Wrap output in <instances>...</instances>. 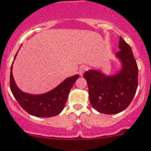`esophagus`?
<instances>
[{"mask_svg":"<svg viewBox=\"0 0 151 151\" xmlns=\"http://www.w3.org/2000/svg\"><path fill=\"white\" fill-rule=\"evenodd\" d=\"M87 67H86L85 65H82V66H81V67H79V74H80L81 76L83 75V74L84 73V72H85V71L87 70Z\"/></svg>","mask_w":151,"mask_h":151,"instance_id":"esophagus-1","label":"esophagus"}]
</instances>
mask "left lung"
Here are the masks:
<instances>
[{
    "instance_id": "8db88e82",
    "label": "left lung",
    "mask_w": 151,
    "mask_h": 151,
    "mask_svg": "<svg viewBox=\"0 0 151 151\" xmlns=\"http://www.w3.org/2000/svg\"><path fill=\"white\" fill-rule=\"evenodd\" d=\"M116 56L121 60L122 69L112 77L98 71L84 73L89 89V101L92 107L101 113L117 114L131 103L137 88L138 68L130 45L120 36Z\"/></svg>"
}]
</instances>
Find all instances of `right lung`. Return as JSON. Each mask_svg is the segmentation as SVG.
<instances>
[{
  "instance_id": "obj_1",
  "label": "right lung",
  "mask_w": 151,
  "mask_h": 151,
  "mask_svg": "<svg viewBox=\"0 0 151 151\" xmlns=\"http://www.w3.org/2000/svg\"><path fill=\"white\" fill-rule=\"evenodd\" d=\"M12 65L10 74V88L11 92L20 106L30 115L36 117H50L59 115L67 102L69 91L79 77V74H77L66 79L56 88L47 93L32 95L21 92L16 87L12 74Z\"/></svg>"
}]
</instances>
